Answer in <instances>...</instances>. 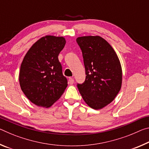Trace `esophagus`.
<instances>
[{"label": "esophagus", "instance_id": "obj_1", "mask_svg": "<svg viewBox=\"0 0 149 149\" xmlns=\"http://www.w3.org/2000/svg\"><path fill=\"white\" fill-rule=\"evenodd\" d=\"M74 78L69 77V80H68V83H69V84H74Z\"/></svg>", "mask_w": 149, "mask_h": 149}]
</instances>
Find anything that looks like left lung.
Returning <instances> with one entry per match:
<instances>
[{
	"mask_svg": "<svg viewBox=\"0 0 149 149\" xmlns=\"http://www.w3.org/2000/svg\"><path fill=\"white\" fill-rule=\"evenodd\" d=\"M82 51L85 81L77 84L83 99L91 108L102 109L118 94L122 84V70L115 50L100 36L76 39Z\"/></svg>",
	"mask_w": 149,
	"mask_h": 149,
	"instance_id": "8db88e82",
	"label": "left lung"
}]
</instances>
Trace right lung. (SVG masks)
Returning a JSON list of instances; mask_svg holds the SVG:
<instances>
[{
	"instance_id": "right-lung-1",
	"label": "right lung",
	"mask_w": 149,
	"mask_h": 149,
	"mask_svg": "<svg viewBox=\"0 0 149 149\" xmlns=\"http://www.w3.org/2000/svg\"><path fill=\"white\" fill-rule=\"evenodd\" d=\"M65 44L63 37H42L32 45L22 62L20 87L27 99L38 107H51L68 86L58 60Z\"/></svg>"
}]
</instances>
